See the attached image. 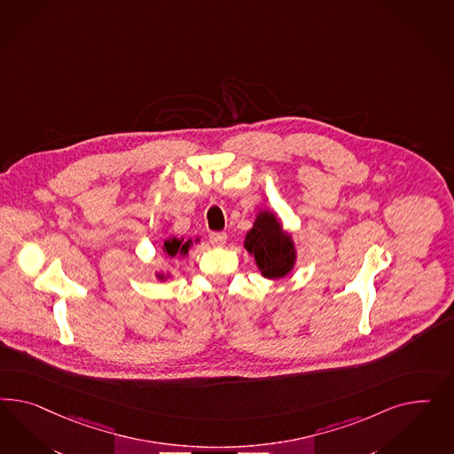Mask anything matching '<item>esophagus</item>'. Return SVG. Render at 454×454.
<instances>
[{"label":"esophagus","instance_id":"obj_1","mask_svg":"<svg viewBox=\"0 0 454 454\" xmlns=\"http://www.w3.org/2000/svg\"><path fill=\"white\" fill-rule=\"evenodd\" d=\"M226 239H228V236L226 233H211L209 234V241H211V245L216 247H223L226 245Z\"/></svg>","mask_w":454,"mask_h":454}]
</instances>
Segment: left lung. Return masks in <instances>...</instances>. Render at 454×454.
<instances>
[{
    "mask_svg": "<svg viewBox=\"0 0 454 454\" xmlns=\"http://www.w3.org/2000/svg\"><path fill=\"white\" fill-rule=\"evenodd\" d=\"M243 247L254 258L256 268L266 279H283L294 270L298 249L293 234L285 230L271 209H258L251 230L245 234Z\"/></svg>",
    "mask_w": 454,
    "mask_h": 454,
    "instance_id": "left-lung-1",
    "label": "left lung"
}]
</instances>
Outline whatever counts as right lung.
Masks as SVG:
<instances>
[{
  "label": "right lung",
  "mask_w": 454,
  "mask_h": 454,
  "mask_svg": "<svg viewBox=\"0 0 454 454\" xmlns=\"http://www.w3.org/2000/svg\"><path fill=\"white\" fill-rule=\"evenodd\" d=\"M201 239H200V236L198 238H176V236H169V238H166L165 243H163V254H165L166 258H169V260H175V258H184V256H188V253H190V249H192L194 245H198ZM154 276L160 279V281H166V279H171L173 275H171V271L168 270V271H156Z\"/></svg>",
  "instance_id": "obj_1"
}]
</instances>
